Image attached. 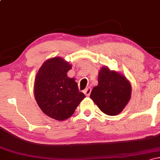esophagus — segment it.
I'll return each instance as SVG.
<instances>
[{"label": "esophagus", "instance_id": "obj_1", "mask_svg": "<svg viewBox=\"0 0 160 160\" xmlns=\"http://www.w3.org/2000/svg\"><path fill=\"white\" fill-rule=\"evenodd\" d=\"M91 90L92 89L90 87H87L86 89H84V91H83L84 94H85L86 96H89V95H90V93H91Z\"/></svg>", "mask_w": 160, "mask_h": 160}]
</instances>
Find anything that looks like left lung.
I'll use <instances>...</instances> for the list:
<instances>
[{
    "label": "left lung",
    "instance_id": "8db88e82",
    "mask_svg": "<svg viewBox=\"0 0 160 160\" xmlns=\"http://www.w3.org/2000/svg\"><path fill=\"white\" fill-rule=\"evenodd\" d=\"M98 80V86L92 89L90 98L105 114H119L131 98L129 81L123 75L111 71L108 67L101 68Z\"/></svg>",
    "mask_w": 160,
    "mask_h": 160
}]
</instances>
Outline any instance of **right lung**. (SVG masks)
<instances>
[{"instance_id":"add662e5","label":"right lung","mask_w":160,"mask_h":160,"mask_svg":"<svg viewBox=\"0 0 160 160\" xmlns=\"http://www.w3.org/2000/svg\"><path fill=\"white\" fill-rule=\"evenodd\" d=\"M71 65L61 57L47 60L34 80V94L42 111L56 120H65L74 113L85 98L74 78L67 76Z\"/></svg>"}]
</instances>
